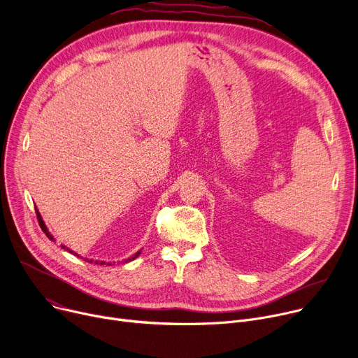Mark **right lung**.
Returning a JSON list of instances; mask_svg holds the SVG:
<instances>
[{"label": "right lung", "instance_id": "obj_1", "mask_svg": "<svg viewBox=\"0 0 358 358\" xmlns=\"http://www.w3.org/2000/svg\"><path fill=\"white\" fill-rule=\"evenodd\" d=\"M36 213H37V219H38V224H40L41 230H43V231L45 233V236H47V237H49V239H50V241H55V237H53V234H52V233L49 231V229H47V226L44 224V222H43V219H41V214L38 213V210H36ZM62 248H63L64 250L70 252V253H73V255H76L78 257H80V256H79L78 253H75L73 250H70V249H69V248H66L64 245H62ZM139 253H141V250H138V252H136V253H135L134 256H131V257L125 259V260H124V264H128V262H131V260H134L135 257H138V256H139ZM85 260H86V262H89V264H92V262H94V264H96V265H112V264H110V262H108V264H106V262H103V260H93V259H87V257H85ZM113 264H115V262H113Z\"/></svg>", "mask_w": 358, "mask_h": 358}]
</instances>
